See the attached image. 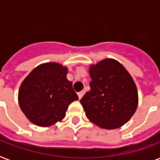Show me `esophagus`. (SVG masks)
Masks as SVG:
<instances>
[{
    "label": "esophagus",
    "instance_id": "obj_1",
    "mask_svg": "<svg viewBox=\"0 0 160 160\" xmlns=\"http://www.w3.org/2000/svg\"><path fill=\"white\" fill-rule=\"evenodd\" d=\"M84 94H85V91H84V90H82V91H80V92L78 93V96H79V99H80V100L83 97Z\"/></svg>",
    "mask_w": 160,
    "mask_h": 160
}]
</instances>
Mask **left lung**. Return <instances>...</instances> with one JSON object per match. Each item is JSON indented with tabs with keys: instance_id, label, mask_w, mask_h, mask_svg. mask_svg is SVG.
<instances>
[{
	"instance_id": "8db88e82",
	"label": "left lung",
	"mask_w": 160,
	"mask_h": 160,
	"mask_svg": "<svg viewBox=\"0 0 160 160\" xmlns=\"http://www.w3.org/2000/svg\"><path fill=\"white\" fill-rule=\"evenodd\" d=\"M89 72L90 90L80 100L86 117L103 129L124 125L138 107V91L131 75L114 59L91 65Z\"/></svg>"
}]
</instances>
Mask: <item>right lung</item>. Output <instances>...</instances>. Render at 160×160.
I'll list each match as a JSON object with an SVG mask.
<instances>
[{"instance_id": "1", "label": "right lung", "mask_w": 160, "mask_h": 160, "mask_svg": "<svg viewBox=\"0 0 160 160\" xmlns=\"http://www.w3.org/2000/svg\"><path fill=\"white\" fill-rule=\"evenodd\" d=\"M67 72V67L59 63H45L21 83L19 105L31 123L47 127L62 120L69 105L79 99L66 78Z\"/></svg>"}]
</instances>
